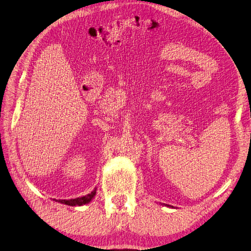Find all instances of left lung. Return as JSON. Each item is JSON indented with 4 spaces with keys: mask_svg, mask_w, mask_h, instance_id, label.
I'll return each instance as SVG.
<instances>
[{
    "mask_svg": "<svg viewBox=\"0 0 251 251\" xmlns=\"http://www.w3.org/2000/svg\"><path fill=\"white\" fill-rule=\"evenodd\" d=\"M166 206H169V207H173V206H171V205H168V204H166Z\"/></svg>",
    "mask_w": 251,
    "mask_h": 251,
    "instance_id": "8db88e82",
    "label": "left lung"
}]
</instances>
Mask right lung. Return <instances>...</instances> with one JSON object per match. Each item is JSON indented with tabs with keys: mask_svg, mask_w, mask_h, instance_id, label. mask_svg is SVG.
<instances>
[{
	"mask_svg": "<svg viewBox=\"0 0 251 251\" xmlns=\"http://www.w3.org/2000/svg\"><path fill=\"white\" fill-rule=\"evenodd\" d=\"M96 192H97V188L92 193L87 194V195L82 196V197H78V198H75V199H69V200H66V199H63V200L54 199V200L60 202V203H62V204H67V205H71V206H81V205L90 203L92 199L95 197Z\"/></svg>",
	"mask_w": 251,
	"mask_h": 251,
	"instance_id": "right-lung-1",
	"label": "right lung"
}]
</instances>
